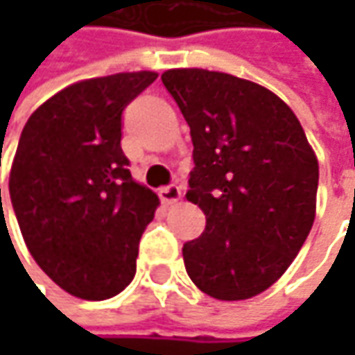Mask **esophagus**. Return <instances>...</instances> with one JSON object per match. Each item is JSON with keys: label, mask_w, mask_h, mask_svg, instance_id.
<instances>
[{"label": "esophagus", "mask_w": 355, "mask_h": 355, "mask_svg": "<svg viewBox=\"0 0 355 355\" xmlns=\"http://www.w3.org/2000/svg\"><path fill=\"white\" fill-rule=\"evenodd\" d=\"M159 199H162V203L171 205V203H175V201L182 199V189L175 184L164 185V187H159Z\"/></svg>", "instance_id": "34e87169"}]
</instances>
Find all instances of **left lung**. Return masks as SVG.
<instances>
[{
    "label": "left lung",
    "instance_id": "1",
    "mask_svg": "<svg viewBox=\"0 0 355 355\" xmlns=\"http://www.w3.org/2000/svg\"><path fill=\"white\" fill-rule=\"evenodd\" d=\"M162 83L189 126L187 201L205 213L184 245L201 293L245 300L291 266L314 223L318 159L294 112L275 92L227 73L171 69Z\"/></svg>",
    "mask_w": 355,
    "mask_h": 355
}]
</instances>
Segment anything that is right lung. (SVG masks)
<instances>
[{
	"instance_id": "1",
	"label": "right lung",
	"mask_w": 355,
	"mask_h": 355,
	"mask_svg": "<svg viewBox=\"0 0 355 355\" xmlns=\"http://www.w3.org/2000/svg\"><path fill=\"white\" fill-rule=\"evenodd\" d=\"M156 78L140 71L75 83L21 132L9 175L21 235L45 275L78 298H112L136 275L140 237L159 201L132 180L122 112Z\"/></svg>"
}]
</instances>
